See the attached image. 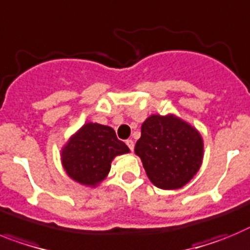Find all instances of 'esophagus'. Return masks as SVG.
<instances>
[{
	"instance_id": "esophagus-1",
	"label": "esophagus",
	"mask_w": 250,
	"mask_h": 250,
	"mask_svg": "<svg viewBox=\"0 0 250 250\" xmlns=\"http://www.w3.org/2000/svg\"><path fill=\"white\" fill-rule=\"evenodd\" d=\"M125 143H127V146H128V148L131 149V151H133V148H134V142L132 140H127L125 141Z\"/></svg>"
}]
</instances>
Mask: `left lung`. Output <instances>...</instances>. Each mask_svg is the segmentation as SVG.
<instances>
[{"instance_id": "left-lung-1", "label": "left lung", "mask_w": 250, "mask_h": 250, "mask_svg": "<svg viewBox=\"0 0 250 250\" xmlns=\"http://www.w3.org/2000/svg\"><path fill=\"white\" fill-rule=\"evenodd\" d=\"M134 152L153 185L173 190L186 185L200 168L203 140L176 117L151 116L142 125Z\"/></svg>"}]
</instances>
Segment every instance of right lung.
Wrapping results in <instances>:
<instances>
[{
	"mask_svg": "<svg viewBox=\"0 0 250 250\" xmlns=\"http://www.w3.org/2000/svg\"><path fill=\"white\" fill-rule=\"evenodd\" d=\"M129 152L113 128L86 123L62 149V165L69 176L83 185H97L107 176L114 156Z\"/></svg>",
	"mask_w": 250,
	"mask_h": 250,
	"instance_id": "right-lung-1",
	"label": "right lung"
}]
</instances>
